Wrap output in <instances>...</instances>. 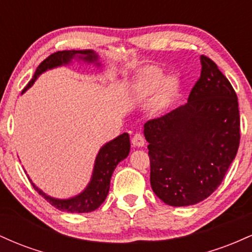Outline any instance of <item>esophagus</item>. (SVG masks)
<instances>
[{
	"label": "esophagus",
	"instance_id": "esophagus-1",
	"mask_svg": "<svg viewBox=\"0 0 252 252\" xmlns=\"http://www.w3.org/2000/svg\"><path fill=\"white\" fill-rule=\"evenodd\" d=\"M131 143L134 147H144V144H146V140H144V137L141 134H135L134 137L131 138Z\"/></svg>",
	"mask_w": 252,
	"mask_h": 252
}]
</instances>
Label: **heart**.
Wrapping results in <instances>:
<instances>
[{"instance_id": "obj_1", "label": "heart", "mask_w": 252, "mask_h": 252, "mask_svg": "<svg viewBox=\"0 0 252 252\" xmlns=\"http://www.w3.org/2000/svg\"><path fill=\"white\" fill-rule=\"evenodd\" d=\"M163 72L156 67H148L138 74L134 83V94L138 99H147L159 88L152 111L160 115L169 106L178 90V79L175 77H168L163 80Z\"/></svg>"}]
</instances>
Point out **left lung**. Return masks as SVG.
Returning <instances> with one entry per match:
<instances>
[{
  "label": "left lung",
  "instance_id": "1",
  "mask_svg": "<svg viewBox=\"0 0 252 252\" xmlns=\"http://www.w3.org/2000/svg\"><path fill=\"white\" fill-rule=\"evenodd\" d=\"M189 102L144 124L150 185L164 204H198L221 184L239 147L238 98L227 78L201 56Z\"/></svg>",
  "mask_w": 252,
  "mask_h": 252
}]
</instances>
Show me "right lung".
Wrapping results in <instances>:
<instances>
[{"mask_svg": "<svg viewBox=\"0 0 252 252\" xmlns=\"http://www.w3.org/2000/svg\"><path fill=\"white\" fill-rule=\"evenodd\" d=\"M72 60H78V62H84L88 63H94L98 67L100 66L99 57L94 51L92 50H83V51H59L57 53L51 54L50 57L46 58L43 62L37 66L35 73H34L33 79L28 83L22 91L25 94L28 89L33 85L34 82L37 79L40 74L43 72L52 70V68L60 67V66L68 65L72 63ZM130 152V138L126 132H123L122 135L117 136L114 140L106 142L102 148L99 149L98 154L94 160V170H92L91 179L88 186L79 194L72 196L68 199H58L53 196L46 194L42 192L39 187L31 180L32 186L34 189L42 195L51 205L57 207L58 210L65 211V212L71 213H86L92 212L97 210L100 205L103 204L106 199L109 189H110V179H111L112 173L117 164L123 161Z\"/></svg>", "mask_w": 252, "mask_h": 252, "instance_id": "1", "label": "right lung"}]
</instances>
